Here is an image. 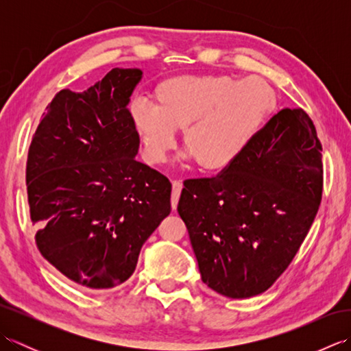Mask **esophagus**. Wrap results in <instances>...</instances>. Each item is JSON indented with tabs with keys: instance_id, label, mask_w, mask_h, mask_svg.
I'll use <instances>...</instances> for the list:
<instances>
[{
	"instance_id": "esophagus-1",
	"label": "esophagus",
	"mask_w": 351,
	"mask_h": 351,
	"mask_svg": "<svg viewBox=\"0 0 351 351\" xmlns=\"http://www.w3.org/2000/svg\"><path fill=\"white\" fill-rule=\"evenodd\" d=\"M181 190H182V182L181 181H173L171 182V208L176 210L178 202H180V196H181Z\"/></svg>"
}]
</instances>
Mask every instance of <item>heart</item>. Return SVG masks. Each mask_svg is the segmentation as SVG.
<instances>
[{
  "label": "heart",
  "instance_id": "obj_1",
  "mask_svg": "<svg viewBox=\"0 0 351 351\" xmlns=\"http://www.w3.org/2000/svg\"><path fill=\"white\" fill-rule=\"evenodd\" d=\"M155 106L134 102L131 122L151 164L166 161L182 131V147L197 166H230L256 136L278 104L265 80L230 75H181L161 81Z\"/></svg>",
  "mask_w": 351,
  "mask_h": 351
}]
</instances>
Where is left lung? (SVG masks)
Returning <instances> with one entry per match:
<instances>
[{
	"mask_svg": "<svg viewBox=\"0 0 351 351\" xmlns=\"http://www.w3.org/2000/svg\"><path fill=\"white\" fill-rule=\"evenodd\" d=\"M322 193L315 126L302 108H283L223 173L184 182L178 213L204 283L230 299L267 291L300 249Z\"/></svg>",
	"mask_w": 351,
	"mask_h": 351,
	"instance_id": "1",
	"label": "left lung"
}]
</instances>
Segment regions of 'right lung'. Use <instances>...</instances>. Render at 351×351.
<instances>
[{
    "label": "right lung",
    "instance_id": "obj_1",
    "mask_svg": "<svg viewBox=\"0 0 351 351\" xmlns=\"http://www.w3.org/2000/svg\"><path fill=\"white\" fill-rule=\"evenodd\" d=\"M140 69H111L84 92L56 95L27 160L29 214L43 258L75 285L107 291L136 270L170 214L171 184L136 160L128 104Z\"/></svg>",
    "mask_w": 351,
    "mask_h": 351
}]
</instances>
